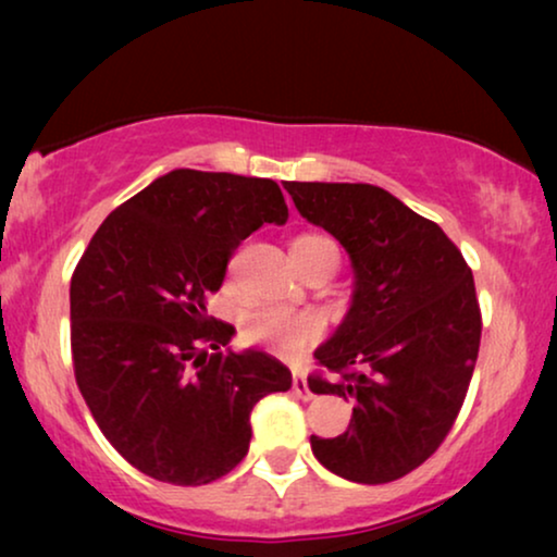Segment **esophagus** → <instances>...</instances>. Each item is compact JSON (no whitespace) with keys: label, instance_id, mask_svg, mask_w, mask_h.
Here are the masks:
<instances>
[{"label":"esophagus","instance_id":"obj_1","mask_svg":"<svg viewBox=\"0 0 557 557\" xmlns=\"http://www.w3.org/2000/svg\"><path fill=\"white\" fill-rule=\"evenodd\" d=\"M292 391L296 393V398H301V400H311V393L309 391V383H307V375H304V372H299V370H294V383H292Z\"/></svg>","mask_w":557,"mask_h":557}]
</instances>
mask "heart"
Returning a JSON list of instances; mask_svg holds the SVG:
<instances>
[{"mask_svg":"<svg viewBox=\"0 0 557 557\" xmlns=\"http://www.w3.org/2000/svg\"><path fill=\"white\" fill-rule=\"evenodd\" d=\"M292 256L296 269L304 276L317 271H326L332 276L339 265L337 240L322 233H309L296 238ZM243 337L253 342V345H265L278 355H294L319 337V324L317 319L307 314H294V311L278 307H261L248 311L246 319H243Z\"/></svg>","mask_w":557,"mask_h":557,"instance_id":"1","label":"heart"}]
</instances>
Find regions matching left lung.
Returning a JSON list of instances; mask_svg holds the SVG:
<instances>
[{
	"label": "left lung",
	"mask_w": 557,
	"mask_h": 557,
	"mask_svg": "<svg viewBox=\"0 0 557 557\" xmlns=\"http://www.w3.org/2000/svg\"><path fill=\"white\" fill-rule=\"evenodd\" d=\"M296 210L352 258L345 322L314 352V393L357 400L342 436H311L334 474L385 484L421 467L451 431L482 339L474 276L429 218L375 185L286 182Z\"/></svg>",
	"instance_id": "left-lung-1"
}]
</instances>
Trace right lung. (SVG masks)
Returning <instances> with one entry per match:
<instances>
[{"mask_svg":"<svg viewBox=\"0 0 557 557\" xmlns=\"http://www.w3.org/2000/svg\"><path fill=\"white\" fill-rule=\"evenodd\" d=\"M286 220L273 180L174 170L90 238L71 278L75 383L141 474L180 486L225 476L248 454L256 403L292 387L276 357L225 355L235 330L205 309L235 248Z\"/></svg>","mask_w":557,"mask_h":557,"instance_id":"1","label":"right lung"}]
</instances>
